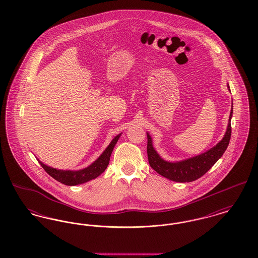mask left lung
Instances as JSON below:
<instances>
[{"label": "left lung", "instance_id": "obj_1", "mask_svg": "<svg viewBox=\"0 0 258 258\" xmlns=\"http://www.w3.org/2000/svg\"><path fill=\"white\" fill-rule=\"evenodd\" d=\"M229 89V84H227ZM233 114V103L231 105V111L226 132L221 141L208 151L180 161H167L163 160L153 146L152 137L147 133L148 160L151 167L158 172L160 175L179 183H188L196 181L202 177L209 169L221 159L230 141L231 137V118Z\"/></svg>", "mask_w": 258, "mask_h": 258}]
</instances>
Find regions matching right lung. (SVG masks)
I'll return each mask as SVG.
<instances>
[{
    "instance_id": "add662e5",
    "label": "right lung",
    "mask_w": 258,
    "mask_h": 258,
    "mask_svg": "<svg viewBox=\"0 0 258 258\" xmlns=\"http://www.w3.org/2000/svg\"><path fill=\"white\" fill-rule=\"evenodd\" d=\"M121 135L122 134L115 136L112 139L110 144L102 152V154L98 157V159L95 160L92 164H90L88 167H85L83 169L61 170V169L50 167L48 165L44 164L43 162H41L40 160H38V162L40 163L42 168L47 172L52 178H54L55 180H57L61 184H67V185L84 184L93 179L98 178L102 172L105 171V169L107 168V166L109 164L112 151L115 147L116 143L118 142Z\"/></svg>"
}]
</instances>
